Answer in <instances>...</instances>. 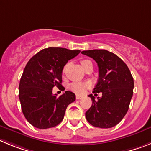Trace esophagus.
I'll use <instances>...</instances> for the list:
<instances>
[{
	"label": "esophagus",
	"mask_w": 151,
	"mask_h": 151,
	"mask_svg": "<svg viewBox=\"0 0 151 151\" xmlns=\"http://www.w3.org/2000/svg\"><path fill=\"white\" fill-rule=\"evenodd\" d=\"M82 97L83 96H80V95H76V99H82Z\"/></svg>",
	"instance_id": "1"
}]
</instances>
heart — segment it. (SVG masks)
<instances>
[{"mask_svg":"<svg viewBox=\"0 0 151 151\" xmlns=\"http://www.w3.org/2000/svg\"><path fill=\"white\" fill-rule=\"evenodd\" d=\"M90 62L89 60H83L81 61V65H83L86 63ZM90 83L89 82H73L69 84V89L72 92L77 93V94H82L84 91L89 87Z\"/></svg>","mask_w":151,"mask_h":151,"instance_id":"heart-1","label":"heart"}]
</instances>
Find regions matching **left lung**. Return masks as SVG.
Segmentation results:
<instances>
[{"instance_id": "obj_1", "label": "left lung", "mask_w": 151, "mask_h": 151, "mask_svg": "<svg viewBox=\"0 0 151 151\" xmlns=\"http://www.w3.org/2000/svg\"><path fill=\"white\" fill-rule=\"evenodd\" d=\"M81 53L98 64L99 77L93 93H102L97 100L89 95L92 104L86 112V118L93 126L111 128L121 121L128 111L134 88L132 76L126 63L108 50H85Z\"/></svg>"}]
</instances>
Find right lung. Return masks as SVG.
<instances>
[{
	"mask_svg": "<svg viewBox=\"0 0 151 151\" xmlns=\"http://www.w3.org/2000/svg\"><path fill=\"white\" fill-rule=\"evenodd\" d=\"M80 50L49 47L35 54L25 66L20 79L19 97L26 119L38 129L52 128L63 119L68 105L75 101V94L65 91L60 96L52 88L62 86L64 66Z\"/></svg>",
	"mask_w": 151,
	"mask_h": 151,
	"instance_id": "1",
	"label": "right lung"
}]
</instances>
